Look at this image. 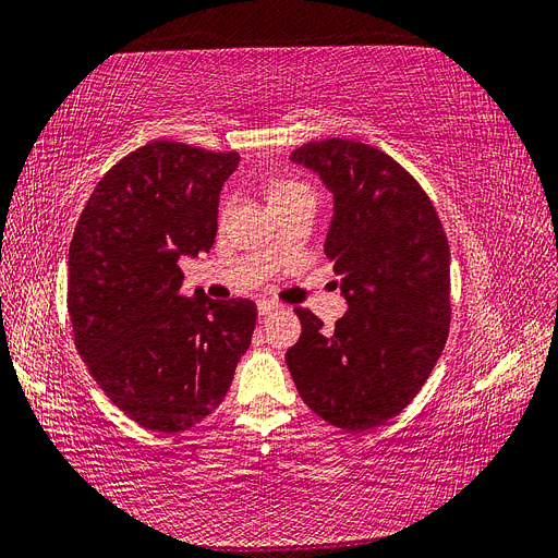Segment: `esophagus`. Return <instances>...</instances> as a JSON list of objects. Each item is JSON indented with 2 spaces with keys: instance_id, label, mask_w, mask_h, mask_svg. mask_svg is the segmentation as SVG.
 <instances>
[{
  "instance_id": "esophagus-1",
  "label": "esophagus",
  "mask_w": 558,
  "mask_h": 558,
  "mask_svg": "<svg viewBox=\"0 0 558 558\" xmlns=\"http://www.w3.org/2000/svg\"><path fill=\"white\" fill-rule=\"evenodd\" d=\"M278 303L276 301H266V299H262V301H257V313L259 315H268V313H274V311H278Z\"/></svg>"
}]
</instances>
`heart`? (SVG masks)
Returning a JSON list of instances; mask_svg holds the SVG:
<instances>
[{"instance_id": "1", "label": "heart", "mask_w": 558, "mask_h": 558, "mask_svg": "<svg viewBox=\"0 0 558 558\" xmlns=\"http://www.w3.org/2000/svg\"><path fill=\"white\" fill-rule=\"evenodd\" d=\"M311 191L307 185L299 183V181H292V179H276L271 181V185H268V199L278 202V199H284V197H292V195H299V193H305Z\"/></svg>"}]
</instances>
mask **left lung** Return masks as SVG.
<instances>
[{
    "label": "left lung",
    "mask_w": 558,
    "mask_h": 558,
    "mask_svg": "<svg viewBox=\"0 0 558 558\" xmlns=\"http://www.w3.org/2000/svg\"><path fill=\"white\" fill-rule=\"evenodd\" d=\"M333 195L324 255L347 313L324 328L296 307L301 338L287 349L299 396L347 432L377 427L416 398L450 324V251L416 179L369 144L331 137L290 156Z\"/></svg>",
    "instance_id": "8db88e82"
}]
</instances>
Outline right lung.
Returning a JSON list of instances; mask_svg holds the SVG:
<instances>
[{"instance_id":"obj_1","label":"right lung","mask_w":558,"mask_h":558,"mask_svg":"<svg viewBox=\"0 0 558 558\" xmlns=\"http://www.w3.org/2000/svg\"><path fill=\"white\" fill-rule=\"evenodd\" d=\"M239 154L158 140L102 177L69 247L75 347L114 407L174 435L225 400L257 322L253 301L183 296V257L209 253Z\"/></svg>"}]
</instances>
